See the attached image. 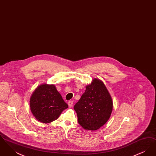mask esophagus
Instances as JSON below:
<instances>
[{"label": "esophagus", "mask_w": 156, "mask_h": 156, "mask_svg": "<svg viewBox=\"0 0 156 156\" xmlns=\"http://www.w3.org/2000/svg\"><path fill=\"white\" fill-rule=\"evenodd\" d=\"M68 106H69V108L72 107V106H73V101H68Z\"/></svg>", "instance_id": "obj_1"}]
</instances>
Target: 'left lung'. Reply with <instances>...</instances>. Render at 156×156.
<instances>
[{"mask_svg": "<svg viewBox=\"0 0 156 156\" xmlns=\"http://www.w3.org/2000/svg\"><path fill=\"white\" fill-rule=\"evenodd\" d=\"M78 123L85 129L96 130L109 119L113 102L104 82L95 78L74 107Z\"/></svg>", "mask_w": 156, "mask_h": 156, "instance_id": "1", "label": "left lung"}]
</instances>
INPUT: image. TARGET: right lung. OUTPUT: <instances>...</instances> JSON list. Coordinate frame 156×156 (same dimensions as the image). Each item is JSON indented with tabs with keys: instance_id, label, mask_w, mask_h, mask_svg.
<instances>
[{
	"instance_id": "add662e5",
	"label": "right lung",
	"mask_w": 156,
	"mask_h": 156,
	"mask_svg": "<svg viewBox=\"0 0 156 156\" xmlns=\"http://www.w3.org/2000/svg\"><path fill=\"white\" fill-rule=\"evenodd\" d=\"M31 111L37 120L48 123L58 119L68 106L54 85L42 84L34 90L30 97Z\"/></svg>"
}]
</instances>
